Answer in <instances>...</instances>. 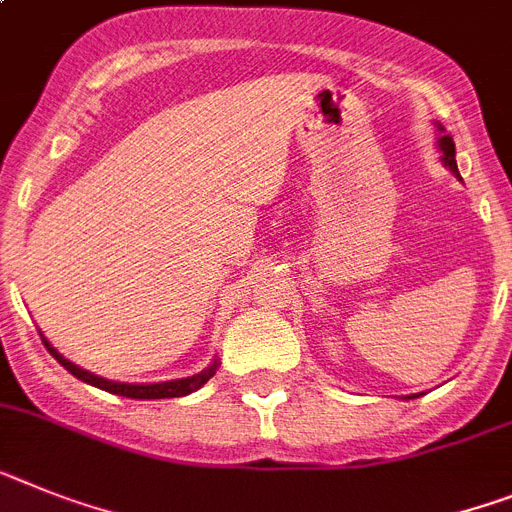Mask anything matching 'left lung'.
<instances>
[{
    "mask_svg": "<svg viewBox=\"0 0 512 512\" xmlns=\"http://www.w3.org/2000/svg\"><path fill=\"white\" fill-rule=\"evenodd\" d=\"M440 131H443V129H440ZM440 150H443V163L448 165L453 173H458V168H456V144H453L451 134H443V137H440Z\"/></svg>",
    "mask_w": 512,
    "mask_h": 512,
    "instance_id": "left-lung-1",
    "label": "left lung"
}]
</instances>
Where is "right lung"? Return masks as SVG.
Returning a JSON list of instances; mask_svg holds the SVG:
<instances>
[{
	"instance_id": "1",
	"label": "right lung",
	"mask_w": 512,
	"mask_h": 512,
	"mask_svg": "<svg viewBox=\"0 0 512 512\" xmlns=\"http://www.w3.org/2000/svg\"><path fill=\"white\" fill-rule=\"evenodd\" d=\"M43 344H46L48 352H51L56 360H59V365H64V368H67L74 378H80V381L90 383V386H95V388H103V391H108V393H116V396H126V399H176V396H189V393H194L196 388H202L204 383H207L209 378L217 373V368H220V362L214 360L207 370H202L199 375H191V378H181V381H165V383H150V386H134V383H113V381H106V378H98V375H93V373H87V370L77 368V365H72L69 360H64V357H61L59 352H56V349L46 342V339H43Z\"/></svg>"
}]
</instances>
